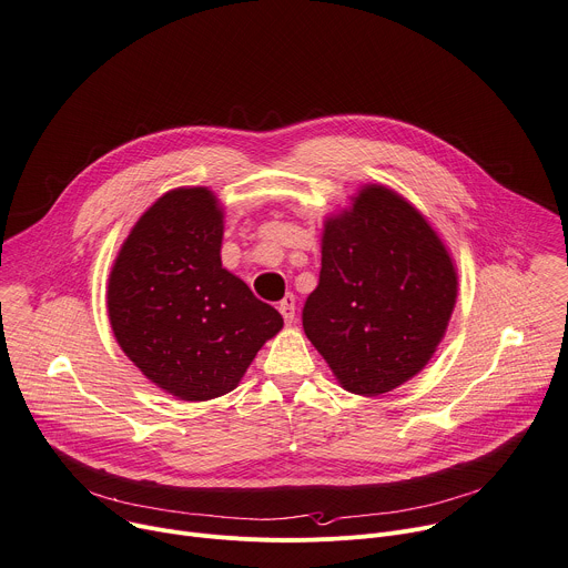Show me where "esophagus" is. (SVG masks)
<instances>
[{
    "mask_svg": "<svg viewBox=\"0 0 568 568\" xmlns=\"http://www.w3.org/2000/svg\"><path fill=\"white\" fill-rule=\"evenodd\" d=\"M277 308H280L282 318H284L288 325L295 321V297H293V295H286V297L277 304Z\"/></svg>",
    "mask_w": 568,
    "mask_h": 568,
    "instance_id": "1",
    "label": "esophagus"
}]
</instances>
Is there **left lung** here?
<instances>
[{"mask_svg": "<svg viewBox=\"0 0 568 568\" xmlns=\"http://www.w3.org/2000/svg\"><path fill=\"white\" fill-rule=\"evenodd\" d=\"M321 282L302 327L343 390L379 397L419 374L443 343L458 271L428 219L395 189L367 182L325 219Z\"/></svg>", "mask_w": 568, "mask_h": 568, "instance_id": "obj_1", "label": "left lung"}]
</instances>
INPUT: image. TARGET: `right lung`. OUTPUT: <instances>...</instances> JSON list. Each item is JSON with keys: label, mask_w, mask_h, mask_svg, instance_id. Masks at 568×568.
I'll return each mask as SVG.
<instances>
[{"label": "right lung", "mask_w": 568, "mask_h": 568, "mask_svg": "<svg viewBox=\"0 0 568 568\" xmlns=\"http://www.w3.org/2000/svg\"><path fill=\"white\" fill-rule=\"evenodd\" d=\"M225 210L210 186L162 194L121 243L108 277L112 334L140 372L182 402L239 386L284 321L223 268Z\"/></svg>", "instance_id": "1"}]
</instances>
